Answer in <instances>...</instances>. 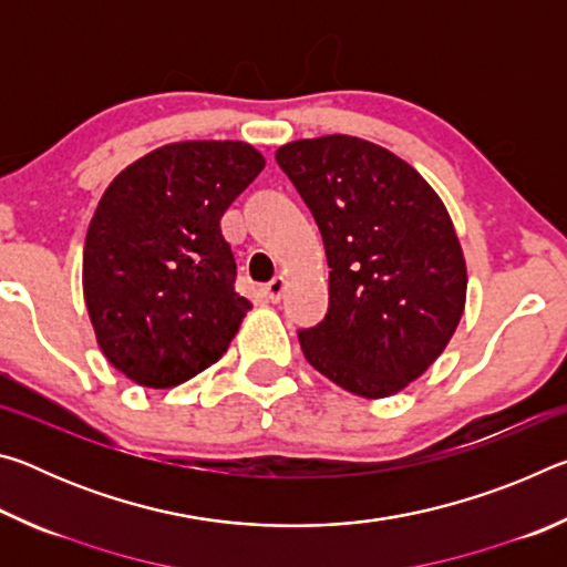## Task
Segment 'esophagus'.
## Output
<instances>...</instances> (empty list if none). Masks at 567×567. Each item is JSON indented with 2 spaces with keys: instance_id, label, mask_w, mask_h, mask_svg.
<instances>
[{
  "instance_id": "34e87169",
  "label": "esophagus",
  "mask_w": 567,
  "mask_h": 567,
  "mask_svg": "<svg viewBox=\"0 0 567 567\" xmlns=\"http://www.w3.org/2000/svg\"><path fill=\"white\" fill-rule=\"evenodd\" d=\"M285 277L282 275H277L275 280L265 287V295H267V300L270 302H280V297H282V292H285Z\"/></svg>"
}]
</instances>
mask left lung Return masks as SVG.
<instances>
[{
	"instance_id": "8db88e82",
	"label": "left lung",
	"mask_w": 567,
	"mask_h": 567,
	"mask_svg": "<svg viewBox=\"0 0 567 567\" xmlns=\"http://www.w3.org/2000/svg\"><path fill=\"white\" fill-rule=\"evenodd\" d=\"M275 157L330 265V310L300 330L307 362L358 398L398 395L465 312L467 265L447 207L395 152L352 134L287 142Z\"/></svg>"
}]
</instances>
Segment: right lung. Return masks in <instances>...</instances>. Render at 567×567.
<instances>
[{
    "mask_svg": "<svg viewBox=\"0 0 567 567\" xmlns=\"http://www.w3.org/2000/svg\"><path fill=\"white\" fill-rule=\"evenodd\" d=\"M265 167L237 140L152 150L104 189L84 239L82 290L104 358L142 388L215 364L252 302L235 292L219 219Z\"/></svg>",
    "mask_w": 567,
    "mask_h": 567,
    "instance_id": "add662e5",
    "label": "right lung"
}]
</instances>
